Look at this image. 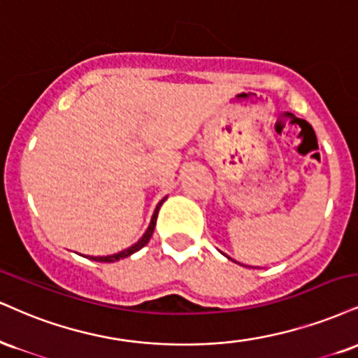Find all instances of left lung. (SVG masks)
Masks as SVG:
<instances>
[{
    "mask_svg": "<svg viewBox=\"0 0 358 358\" xmlns=\"http://www.w3.org/2000/svg\"><path fill=\"white\" fill-rule=\"evenodd\" d=\"M228 258H230V257H228Z\"/></svg>",
    "mask_w": 358,
    "mask_h": 358,
    "instance_id": "1",
    "label": "left lung"
}]
</instances>
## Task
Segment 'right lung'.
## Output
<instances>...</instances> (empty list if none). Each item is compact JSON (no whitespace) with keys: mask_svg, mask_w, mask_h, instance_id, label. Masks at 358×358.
Returning a JSON list of instances; mask_svg holds the SVG:
<instances>
[{"mask_svg":"<svg viewBox=\"0 0 358 358\" xmlns=\"http://www.w3.org/2000/svg\"><path fill=\"white\" fill-rule=\"evenodd\" d=\"M163 201H165V198H163V200L160 201V203L157 205V208H155V213H153V217H152V222H150V225H148V228H146V231L143 234V236H141V238L138 240V242H136L135 245H131V247H128L127 250H122V252H118V253H113V255H106V257H88L90 260H94V262H105V264H111V262L122 260V258L130 257V255H133V253H135V252H138V250L143 248L145 245L150 242V238H152L153 230H155V225H157L158 210H160V206H162Z\"/></svg>","mask_w":358,"mask_h":358,"instance_id":"add662e5","label":"right lung"}]
</instances>
